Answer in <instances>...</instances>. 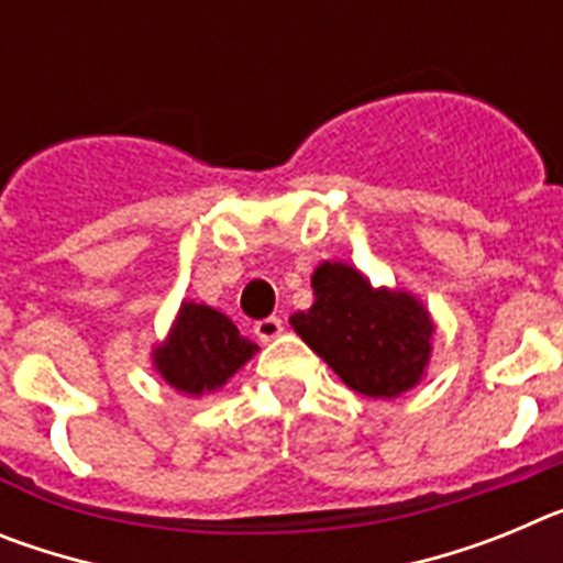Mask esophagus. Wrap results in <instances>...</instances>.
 <instances>
[{
  "instance_id": "obj_1",
  "label": "esophagus",
  "mask_w": 563,
  "mask_h": 563,
  "mask_svg": "<svg viewBox=\"0 0 563 563\" xmlns=\"http://www.w3.org/2000/svg\"><path fill=\"white\" fill-rule=\"evenodd\" d=\"M253 332H256L258 341L267 343V341H276V338L285 332V324H282V318L271 316V318H262V321H256V324H253Z\"/></svg>"
}]
</instances>
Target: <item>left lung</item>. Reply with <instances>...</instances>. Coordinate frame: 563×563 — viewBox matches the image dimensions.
<instances>
[{
  "mask_svg": "<svg viewBox=\"0 0 563 563\" xmlns=\"http://www.w3.org/2000/svg\"><path fill=\"white\" fill-rule=\"evenodd\" d=\"M310 285L316 301L290 327L352 391L395 400L426 377L437 327L415 292L375 287L346 262H321Z\"/></svg>",
  "mask_w": 563,
  "mask_h": 563,
  "instance_id": "8db88e82",
  "label": "left lung"
}]
</instances>
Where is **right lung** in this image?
<instances>
[{"label": "right lung", "mask_w": 563, "mask_h": 563, "mask_svg": "<svg viewBox=\"0 0 563 563\" xmlns=\"http://www.w3.org/2000/svg\"><path fill=\"white\" fill-rule=\"evenodd\" d=\"M256 352L225 312L183 301L168 335L152 346V366L174 391L202 397L220 391Z\"/></svg>", "instance_id": "add662e5"}]
</instances>
